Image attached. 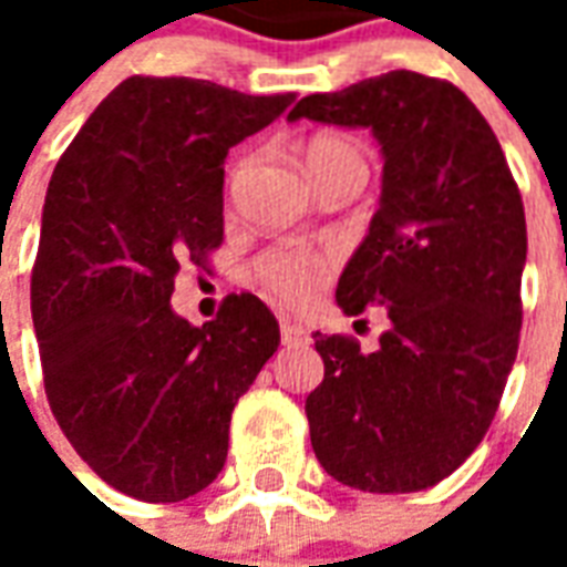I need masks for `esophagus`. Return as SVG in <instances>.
Wrapping results in <instances>:
<instances>
[{"instance_id":"obj_1","label":"esophagus","mask_w":567,"mask_h":567,"mask_svg":"<svg viewBox=\"0 0 567 567\" xmlns=\"http://www.w3.org/2000/svg\"><path fill=\"white\" fill-rule=\"evenodd\" d=\"M282 343L285 346H307L309 331L303 328V324H297V321L282 319Z\"/></svg>"}]
</instances>
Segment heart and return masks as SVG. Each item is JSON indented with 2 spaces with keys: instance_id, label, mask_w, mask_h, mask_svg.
Segmentation results:
<instances>
[{
  "instance_id": "obj_1",
  "label": "heart",
  "mask_w": 567,
  "mask_h": 567,
  "mask_svg": "<svg viewBox=\"0 0 567 567\" xmlns=\"http://www.w3.org/2000/svg\"><path fill=\"white\" fill-rule=\"evenodd\" d=\"M340 161H361L364 154L358 148V142L340 133H316L309 136L303 145V163H307L309 175H316L321 166H331ZM331 272V255L319 251V248L297 246V243H282L267 251H260L255 264H251V279L260 291L272 297L276 303L295 307L303 303L319 291L324 279Z\"/></svg>"
}]
</instances>
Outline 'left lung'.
Here are the masks:
<instances>
[{
	"instance_id": "1",
	"label": "left lung",
	"mask_w": 567,
	"mask_h": 567,
	"mask_svg": "<svg viewBox=\"0 0 567 567\" xmlns=\"http://www.w3.org/2000/svg\"><path fill=\"white\" fill-rule=\"evenodd\" d=\"M380 140L382 199L337 285L346 316L385 307L373 352L316 333L307 398L321 467L361 492H419L486 437L523 328L525 212L488 121L452 81L394 69L291 112Z\"/></svg>"
}]
</instances>
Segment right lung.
I'll return each mask as SVG.
<instances>
[{"label": "right lung", "mask_w": 567, "mask_h": 567, "mask_svg": "<svg viewBox=\"0 0 567 567\" xmlns=\"http://www.w3.org/2000/svg\"><path fill=\"white\" fill-rule=\"evenodd\" d=\"M295 93L133 75L56 163L32 264V324L56 425L93 474L173 504L221 474L236 401L279 349L260 297L227 295L203 328L169 307L185 264L224 239V157Z\"/></svg>", "instance_id": "obj_1"}]
</instances>
